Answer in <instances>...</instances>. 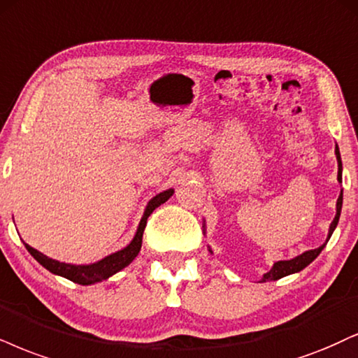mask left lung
<instances>
[{"mask_svg":"<svg viewBox=\"0 0 358 358\" xmlns=\"http://www.w3.org/2000/svg\"><path fill=\"white\" fill-rule=\"evenodd\" d=\"M335 156H337V162H338V174H337V179H338V182H342V159H341V151H338V145H337V144H335ZM342 202H343V191H341V196H338V199H337V214H335L332 224H330L327 241H325L324 244H322L320 247H317V249L307 250V252L297 255V257H294V259H290V260H279V262L273 264L271 271H268L267 273H264V277H262V279H260V282L279 280V279H282V277L290 275V273L301 272L302 268H306V267L308 266V264L314 262V259H317V255H319V254L322 252V249H324V247L327 245L330 236H332L334 231H335V227H337L338 219H341ZM209 252L213 254V250H210V247H209Z\"/></svg>","mask_w":358,"mask_h":358,"instance_id":"8db88e82","label":"left lung"}]
</instances>
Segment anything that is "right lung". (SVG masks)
I'll list each match as a JSON object with an SVG mask.
<instances>
[{
    "mask_svg": "<svg viewBox=\"0 0 358 358\" xmlns=\"http://www.w3.org/2000/svg\"><path fill=\"white\" fill-rule=\"evenodd\" d=\"M172 194H174V189H167V191L159 192L157 196H154L152 199L148 202V206H145L138 231H136V236L132 237L129 244H127L124 249L117 250V252L108 255V257L101 259L94 264L76 266V264L59 262V260L50 259L48 255L41 254L39 250L33 249V247L28 244L24 245L26 249H28V252L51 273H56V275H61L64 277V279H69L71 282H76V284H81V285H91V284H96V282H103L106 279H109L111 275H114L116 272L122 271V268L129 266L132 260L136 259V255H138L141 250V245H143V234H144L145 224H148V217L152 214V210L156 209V207L164 204Z\"/></svg>",
    "mask_w": 358,
    "mask_h": 358,
    "instance_id": "right-lung-1",
    "label": "right lung"
}]
</instances>
